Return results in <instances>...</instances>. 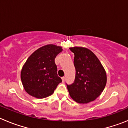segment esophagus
Listing matches in <instances>:
<instances>
[{
  "mask_svg": "<svg viewBox=\"0 0 128 128\" xmlns=\"http://www.w3.org/2000/svg\"><path fill=\"white\" fill-rule=\"evenodd\" d=\"M62 82H64V80H65V77H62Z\"/></svg>",
  "mask_w": 128,
  "mask_h": 128,
  "instance_id": "34e87169",
  "label": "esophagus"
}]
</instances>
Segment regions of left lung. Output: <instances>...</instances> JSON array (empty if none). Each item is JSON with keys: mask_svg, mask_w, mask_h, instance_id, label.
<instances>
[{"mask_svg": "<svg viewBox=\"0 0 128 128\" xmlns=\"http://www.w3.org/2000/svg\"><path fill=\"white\" fill-rule=\"evenodd\" d=\"M74 54L75 80L66 84L70 97L78 103L94 101L104 89L106 73L98 58L89 49L82 47L69 48Z\"/></svg>", "mask_w": 128, "mask_h": 128, "instance_id": "1", "label": "left lung"}]
</instances>
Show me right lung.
I'll return each instance as SVG.
<instances>
[{
	"label": "right lung",
	"instance_id": "add662e5",
	"mask_svg": "<svg viewBox=\"0 0 128 128\" xmlns=\"http://www.w3.org/2000/svg\"><path fill=\"white\" fill-rule=\"evenodd\" d=\"M62 50L61 47L49 44L38 49L27 59L20 78L24 88L29 95L39 99L48 97L61 82L54 60Z\"/></svg>",
	"mask_w": 128,
	"mask_h": 128
}]
</instances>
